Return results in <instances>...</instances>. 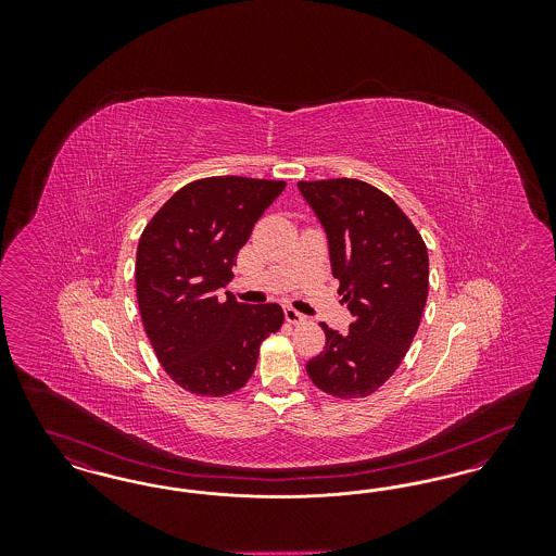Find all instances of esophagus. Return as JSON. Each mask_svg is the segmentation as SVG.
I'll return each mask as SVG.
<instances>
[{
    "label": "esophagus",
    "instance_id": "34e87169",
    "mask_svg": "<svg viewBox=\"0 0 556 556\" xmlns=\"http://www.w3.org/2000/svg\"><path fill=\"white\" fill-rule=\"evenodd\" d=\"M283 315H286V320L291 323V325H298V323H304V320H306V317H304L302 313H298V311L291 308V306L283 308Z\"/></svg>",
    "mask_w": 556,
    "mask_h": 556
}]
</instances>
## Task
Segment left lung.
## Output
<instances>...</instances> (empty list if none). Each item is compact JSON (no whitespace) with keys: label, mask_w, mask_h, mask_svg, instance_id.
Here are the masks:
<instances>
[{"label":"left lung","mask_w":556,"mask_h":556,"mask_svg":"<svg viewBox=\"0 0 556 556\" xmlns=\"http://www.w3.org/2000/svg\"><path fill=\"white\" fill-rule=\"evenodd\" d=\"M298 189L325 227L331 273L354 317L345 333L320 323L327 342L306 372L329 396H369L396 372L424 317V238L388 193L365 181H300Z\"/></svg>","instance_id":"left-lung-1"}]
</instances>
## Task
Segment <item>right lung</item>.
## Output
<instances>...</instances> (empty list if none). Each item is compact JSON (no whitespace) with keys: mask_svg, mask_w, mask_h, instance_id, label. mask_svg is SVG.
I'll use <instances>...</instances> for the list:
<instances>
[{"mask_svg":"<svg viewBox=\"0 0 556 556\" xmlns=\"http://www.w3.org/2000/svg\"><path fill=\"white\" fill-rule=\"evenodd\" d=\"M286 181L208 177L181 187L146 225L135 261L143 329L166 375L195 396L248 383L261 344L283 325L279 304H241L227 291L238 252Z\"/></svg>","mask_w":556,"mask_h":556,"instance_id":"1","label":"right lung"}]
</instances>
